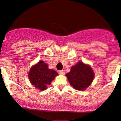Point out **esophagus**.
I'll use <instances>...</instances> for the list:
<instances>
[{
  "mask_svg": "<svg viewBox=\"0 0 121 121\" xmlns=\"http://www.w3.org/2000/svg\"><path fill=\"white\" fill-rule=\"evenodd\" d=\"M59 73L61 74H65V70H59Z\"/></svg>",
  "mask_w": 121,
  "mask_h": 121,
  "instance_id": "esophagus-1",
  "label": "esophagus"
}]
</instances>
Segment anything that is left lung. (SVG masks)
Listing matches in <instances>:
<instances>
[{
  "label": "left lung",
  "mask_w": 121,
  "mask_h": 121,
  "mask_svg": "<svg viewBox=\"0 0 121 121\" xmlns=\"http://www.w3.org/2000/svg\"><path fill=\"white\" fill-rule=\"evenodd\" d=\"M70 85L76 90H85L91 85L94 74L92 68L82 62L72 66L70 72L66 74Z\"/></svg>",
  "instance_id": "8db88e82"
}]
</instances>
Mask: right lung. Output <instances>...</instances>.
I'll return each mask as SVG.
<instances>
[{"label":"right lung","mask_w":121,"mask_h":121,"mask_svg":"<svg viewBox=\"0 0 121 121\" xmlns=\"http://www.w3.org/2000/svg\"><path fill=\"white\" fill-rule=\"evenodd\" d=\"M58 74L54 70L49 69L47 64L40 61L31 67L29 73V78L33 85L42 91L47 88Z\"/></svg>","instance_id":"right-lung-1"}]
</instances>
